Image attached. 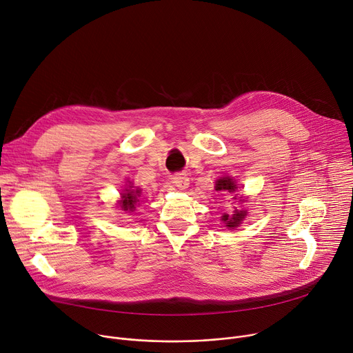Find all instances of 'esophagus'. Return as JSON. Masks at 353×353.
Returning <instances> with one entry per match:
<instances>
[{"mask_svg":"<svg viewBox=\"0 0 353 353\" xmlns=\"http://www.w3.org/2000/svg\"><path fill=\"white\" fill-rule=\"evenodd\" d=\"M172 183L176 185V187H179L180 190H184V188H187L188 187V184H190V179L187 177V174H174V176H172Z\"/></svg>","mask_w":353,"mask_h":353,"instance_id":"34e87169","label":"esophagus"}]
</instances>
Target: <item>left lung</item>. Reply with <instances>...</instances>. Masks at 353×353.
Segmentation results:
<instances>
[{
    "label": "left lung",
    "mask_w": 353,
    "mask_h": 353,
    "mask_svg": "<svg viewBox=\"0 0 353 353\" xmlns=\"http://www.w3.org/2000/svg\"><path fill=\"white\" fill-rule=\"evenodd\" d=\"M215 190H216V191H230V193H236L238 185L235 184V181H234L231 177H222V179H219V180L216 181ZM236 196H238V194H236ZM236 196L234 197V200H238ZM239 199H242V197H239ZM239 201H242V200H239ZM245 216H246V211H243V210H236V208H235V211H234V214H232L231 216H230V215H223L222 219L225 221L228 228H236V227L241 225V222L243 221Z\"/></svg>",
    "instance_id": "obj_1"
}]
</instances>
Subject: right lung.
Here are the masks:
<instances>
[{
	"mask_svg": "<svg viewBox=\"0 0 353 353\" xmlns=\"http://www.w3.org/2000/svg\"><path fill=\"white\" fill-rule=\"evenodd\" d=\"M139 194H141V190H130V188H126V193L122 194L121 208H122L123 211H128V210L132 211V210L135 208L137 201H139V200H138Z\"/></svg>",
	"mask_w": 353,
	"mask_h": 353,
	"instance_id": "1",
	"label": "right lung"
}]
</instances>
